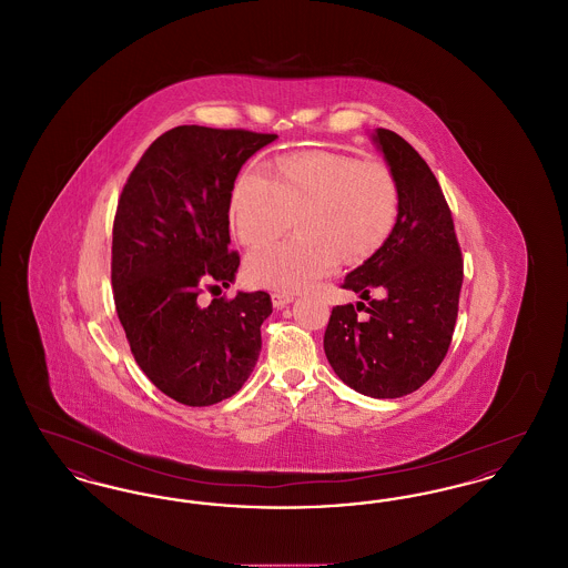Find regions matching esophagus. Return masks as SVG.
<instances>
[{
  "mask_svg": "<svg viewBox=\"0 0 568 568\" xmlns=\"http://www.w3.org/2000/svg\"><path fill=\"white\" fill-rule=\"evenodd\" d=\"M294 294H285V292H274L272 294V304L276 306V308H283V306H287L290 302H294Z\"/></svg>",
  "mask_w": 568,
  "mask_h": 568,
  "instance_id": "34e87169",
  "label": "esophagus"
}]
</instances>
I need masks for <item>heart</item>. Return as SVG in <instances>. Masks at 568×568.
Instances as JSON below:
<instances>
[{
	"mask_svg": "<svg viewBox=\"0 0 568 568\" xmlns=\"http://www.w3.org/2000/svg\"><path fill=\"white\" fill-rule=\"evenodd\" d=\"M400 191L387 165L334 151H306L274 162V176L246 165L230 193L236 239L257 248L283 236L294 215L300 232L246 260L253 283L297 292L317 283L345 257L359 264L392 236Z\"/></svg>",
	"mask_w": 568,
	"mask_h": 568,
	"instance_id": "b5f03b06",
	"label": "heart"
}]
</instances>
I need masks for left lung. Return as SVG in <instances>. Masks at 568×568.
<instances>
[{"mask_svg":"<svg viewBox=\"0 0 568 568\" xmlns=\"http://www.w3.org/2000/svg\"><path fill=\"white\" fill-rule=\"evenodd\" d=\"M375 140L398 183L400 213L387 243L341 285L368 304L332 308L324 349L355 392L400 398L433 377L449 352L464 262L454 216L428 163L396 132L381 128Z\"/></svg>","mask_w":568,"mask_h":568,"instance_id":"1","label":"left lung"}]
</instances>
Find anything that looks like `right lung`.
I'll use <instances>...</instances> for the list:
<instances>
[{
	"label": "right lung",
	"mask_w": 568,
	"mask_h": 568,
	"mask_svg": "<svg viewBox=\"0 0 568 568\" xmlns=\"http://www.w3.org/2000/svg\"><path fill=\"white\" fill-rule=\"evenodd\" d=\"M276 134L179 125L135 163L112 223V296L138 366L187 406L234 396L262 352L266 292L204 302L241 266L230 193L243 163Z\"/></svg>",
	"instance_id": "right-lung-1"
}]
</instances>
